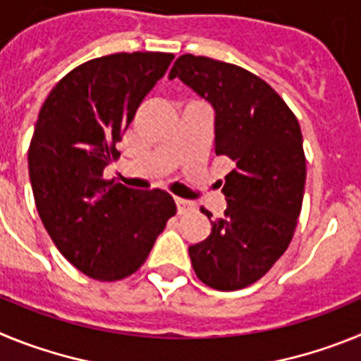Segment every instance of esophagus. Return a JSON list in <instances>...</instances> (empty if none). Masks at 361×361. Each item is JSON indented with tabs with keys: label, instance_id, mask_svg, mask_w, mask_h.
Here are the masks:
<instances>
[{
	"label": "esophagus",
	"instance_id": "34e87169",
	"mask_svg": "<svg viewBox=\"0 0 361 361\" xmlns=\"http://www.w3.org/2000/svg\"><path fill=\"white\" fill-rule=\"evenodd\" d=\"M175 204H177V213L178 215H183V213H188L193 209V204L190 200H184V199H175Z\"/></svg>",
	"mask_w": 361,
	"mask_h": 361
}]
</instances>
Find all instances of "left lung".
Masks as SVG:
<instances>
[{"label":"left lung","instance_id":"8db88e82","mask_svg":"<svg viewBox=\"0 0 361 361\" xmlns=\"http://www.w3.org/2000/svg\"><path fill=\"white\" fill-rule=\"evenodd\" d=\"M178 78L215 110V153L233 161L222 180L226 208L206 240L190 245L191 266L206 286L235 291L262 279L288 250L302 209L305 155L295 114L255 73L184 54Z\"/></svg>","mask_w":361,"mask_h":361}]
</instances>
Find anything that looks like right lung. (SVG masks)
I'll list each match as a JSON object with an SVG mask.
<instances>
[{
  "label": "right lung",
  "instance_id": "obj_1",
  "mask_svg": "<svg viewBox=\"0 0 361 361\" xmlns=\"http://www.w3.org/2000/svg\"><path fill=\"white\" fill-rule=\"evenodd\" d=\"M173 54H111L66 73L43 103L28 175L37 213L63 257L95 280L114 282L145 264L177 208L162 190L139 191L106 180L142 99Z\"/></svg>",
  "mask_w": 361,
  "mask_h": 361
}]
</instances>
